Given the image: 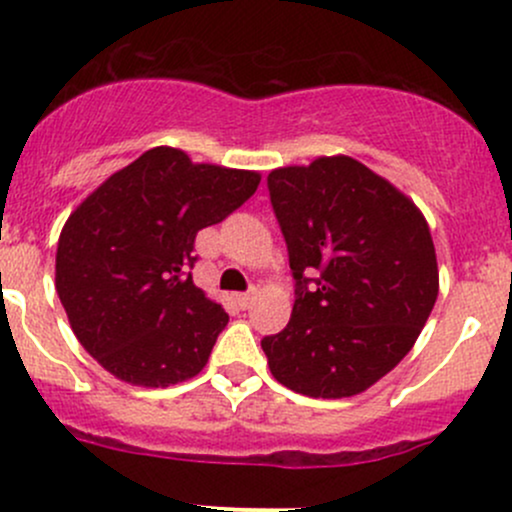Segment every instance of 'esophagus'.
<instances>
[{
  "mask_svg": "<svg viewBox=\"0 0 512 512\" xmlns=\"http://www.w3.org/2000/svg\"><path fill=\"white\" fill-rule=\"evenodd\" d=\"M236 301H238V305H240V308H243V310L250 308L252 301H255V293H238Z\"/></svg>",
  "mask_w": 512,
  "mask_h": 512,
  "instance_id": "1",
  "label": "esophagus"
}]
</instances>
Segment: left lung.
<instances>
[{
    "label": "left lung",
    "instance_id": "8db88e82",
    "mask_svg": "<svg viewBox=\"0 0 512 512\" xmlns=\"http://www.w3.org/2000/svg\"><path fill=\"white\" fill-rule=\"evenodd\" d=\"M267 185L298 286L289 325L262 339L269 370L298 395H361L409 354L436 305L426 216L344 154L274 168Z\"/></svg>",
    "mask_w": 512,
    "mask_h": 512
}]
</instances>
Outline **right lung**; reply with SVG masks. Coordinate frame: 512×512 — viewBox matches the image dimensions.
<instances>
[{
    "mask_svg": "<svg viewBox=\"0 0 512 512\" xmlns=\"http://www.w3.org/2000/svg\"><path fill=\"white\" fill-rule=\"evenodd\" d=\"M262 175L156 146L103 180L64 221L55 289L79 344L117 380L168 387L207 366L228 315L187 269L202 228Z\"/></svg>",
    "mask_w": 512,
    "mask_h": 512,
    "instance_id": "obj_1",
    "label": "right lung"
}]
</instances>
